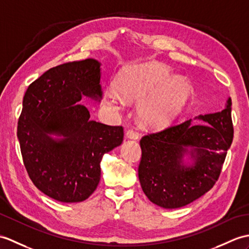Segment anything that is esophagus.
Listing matches in <instances>:
<instances>
[{"instance_id":"obj_1","label":"esophagus","mask_w":249,"mask_h":249,"mask_svg":"<svg viewBox=\"0 0 249 249\" xmlns=\"http://www.w3.org/2000/svg\"><path fill=\"white\" fill-rule=\"evenodd\" d=\"M126 138L131 139V140H137V139L139 138V134H138V132H136L135 130L129 129V130L126 131Z\"/></svg>"}]
</instances>
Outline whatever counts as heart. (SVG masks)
<instances>
[{"label":"heart","mask_w":249,"mask_h":249,"mask_svg":"<svg viewBox=\"0 0 249 249\" xmlns=\"http://www.w3.org/2000/svg\"><path fill=\"white\" fill-rule=\"evenodd\" d=\"M170 77L169 69L158 63L132 66L119 80V94L127 103L139 104V115L145 125L169 126L180 114L192 91L190 82L183 77H175L160 88Z\"/></svg>","instance_id":"1"}]
</instances>
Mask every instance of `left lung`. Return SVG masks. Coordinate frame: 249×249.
<instances>
[{"mask_svg":"<svg viewBox=\"0 0 249 249\" xmlns=\"http://www.w3.org/2000/svg\"><path fill=\"white\" fill-rule=\"evenodd\" d=\"M232 138L230 97L222 111L144 136L138 170L144 194L165 209L199 198L218 179Z\"/></svg>","mask_w":249,"mask_h":249,"instance_id":"1","label":"left lung"}]
</instances>
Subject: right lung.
<instances>
[{
  "instance_id": "1",
  "label": "right lung",
  "mask_w": 249,
  "mask_h": 249,
  "mask_svg": "<svg viewBox=\"0 0 249 249\" xmlns=\"http://www.w3.org/2000/svg\"><path fill=\"white\" fill-rule=\"evenodd\" d=\"M102 63L93 58L50 69L23 97L18 136L23 163L35 186L62 203L94 192L104 154L123 142V127L91 120L83 97L101 103Z\"/></svg>"
}]
</instances>
